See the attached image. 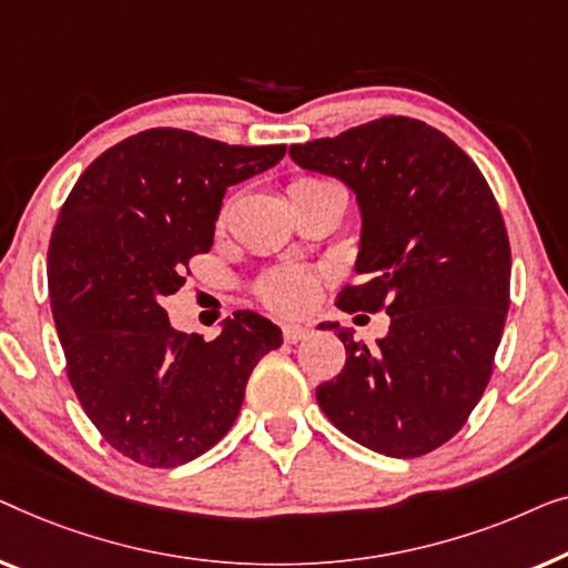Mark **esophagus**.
Returning a JSON list of instances; mask_svg holds the SVG:
<instances>
[{
    "mask_svg": "<svg viewBox=\"0 0 568 568\" xmlns=\"http://www.w3.org/2000/svg\"><path fill=\"white\" fill-rule=\"evenodd\" d=\"M306 337H308L306 326H298V324H285L283 326V339L287 342V345H295V342H301Z\"/></svg>",
    "mask_w": 568,
    "mask_h": 568,
    "instance_id": "obj_1",
    "label": "esophagus"
}]
</instances>
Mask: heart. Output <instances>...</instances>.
Segmentation results:
<instances>
[{
  "label": "heart",
  "instance_id": "heart-1",
  "mask_svg": "<svg viewBox=\"0 0 568 568\" xmlns=\"http://www.w3.org/2000/svg\"><path fill=\"white\" fill-rule=\"evenodd\" d=\"M329 187L337 185H332V182L324 178H314V174H303V178H295L291 185H287V195H291V201H295V197L322 193V190ZM318 287H322V275H318L316 270L277 267L270 270V273L257 283V295L270 311H275V314L295 316L314 306Z\"/></svg>",
  "mask_w": 568,
  "mask_h": 568
}]
</instances>
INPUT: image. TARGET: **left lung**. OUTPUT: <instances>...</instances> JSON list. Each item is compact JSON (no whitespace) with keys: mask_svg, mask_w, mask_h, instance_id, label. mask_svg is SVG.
<instances>
[{"mask_svg":"<svg viewBox=\"0 0 568 568\" xmlns=\"http://www.w3.org/2000/svg\"><path fill=\"white\" fill-rule=\"evenodd\" d=\"M301 166L347 182L363 207L355 270L337 308L390 316L367 347L339 324L347 361L316 388L332 425L390 458H419L460 433L494 371L513 254L489 182L458 143L386 115L291 146Z\"/></svg>","mask_w":568,"mask_h":568,"instance_id":"left-lung-1","label":"left lung"}]
</instances>
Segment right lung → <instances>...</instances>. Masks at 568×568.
<instances>
[{
    "label": "right lung",
    "instance_id": "1",
    "mask_svg": "<svg viewBox=\"0 0 568 568\" xmlns=\"http://www.w3.org/2000/svg\"><path fill=\"white\" fill-rule=\"evenodd\" d=\"M275 146H234L182 128H149L94 159L48 242V298L67 375L110 447L174 468L229 433L246 381L283 345L281 329L236 311L213 342L170 326L164 295L213 246L229 185L270 170Z\"/></svg>",
    "mask_w": 568,
    "mask_h": 568
}]
</instances>
